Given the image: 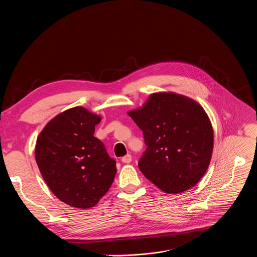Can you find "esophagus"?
I'll return each mask as SVG.
<instances>
[{"mask_svg": "<svg viewBox=\"0 0 257 257\" xmlns=\"http://www.w3.org/2000/svg\"><path fill=\"white\" fill-rule=\"evenodd\" d=\"M131 161H132V157H131L130 155H126L125 157L122 158V162H123L124 164H130Z\"/></svg>", "mask_w": 257, "mask_h": 257, "instance_id": "obj_1", "label": "esophagus"}]
</instances>
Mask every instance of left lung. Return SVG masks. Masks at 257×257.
<instances>
[{
	"instance_id": "left-lung-1",
	"label": "left lung",
	"mask_w": 257,
	"mask_h": 257,
	"mask_svg": "<svg viewBox=\"0 0 257 257\" xmlns=\"http://www.w3.org/2000/svg\"><path fill=\"white\" fill-rule=\"evenodd\" d=\"M128 116L148 146L138 162L143 175L166 193L195 186L213 150V130L203 107L185 95L156 92Z\"/></svg>"
}]
</instances>
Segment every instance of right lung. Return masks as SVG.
<instances>
[{"instance_id":"obj_1","label":"right lung","mask_w":257,"mask_h":257,"mask_svg":"<svg viewBox=\"0 0 257 257\" xmlns=\"http://www.w3.org/2000/svg\"><path fill=\"white\" fill-rule=\"evenodd\" d=\"M100 116L75 106L53 118L40 133L35 161L51 191L76 208L93 207L108 191L117 168L93 136Z\"/></svg>"}]
</instances>
